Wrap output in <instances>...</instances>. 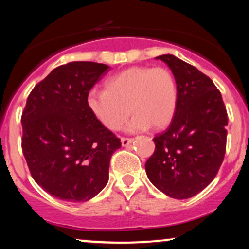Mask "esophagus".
<instances>
[{"mask_svg": "<svg viewBox=\"0 0 249 249\" xmlns=\"http://www.w3.org/2000/svg\"><path fill=\"white\" fill-rule=\"evenodd\" d=\"M132 142H134V139H132V138H127V137H122V138H121V145H122V146H128V145H130Z\"/></svg>", "mask_w": 249, "mask_h": 249, "instance_id": "1", "label": "esophagus"}]
</instances>
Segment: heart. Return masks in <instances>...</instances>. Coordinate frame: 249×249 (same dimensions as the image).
I'll return each mask as SVG.
<instances>
[{"instance_id": "1", "label": "heart", "mask_w": 249, "mask_h": 249, "mask_svg": "<svg viewBox=\"0 0 249 249\" xmlns=\"http://www.w3.org/2000/svg\"><path fill=\"white\" fill-rule=\"evenodd\" d=\"M105 90L93 89L88 105L108 130L122 128L130 114L128 130L161 129L169 124L178 103V87L165 67H131L108 78Z\"/></svg>"}]
</instances>
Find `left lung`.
<instances>
[{"label": "left lung", "mask_w": 249, "mask_h": 249, "mask_svg": "<svg viewBox=\"0 0 249 249\" xmlns=\"http://www.w3.org/2000/svg\"><path fill=\"white\" fill-rule=\"evenodd\" d=\"M168 64L178 87V103L166 130L153 138L155 151L145 164L149 181L172 198L185 199L210 185L222 164L228 114L210 77L171 54Z\"/></svg>", "instance_id": "8db88e82"}]
</instances>
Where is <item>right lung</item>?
Segmentation results:
<instances>
[{"instance_id":"obj_1","label":"right lung","mask_w":249,"mask_h":249,"mask_svg":"<svg viewBox=\"0 0 249 249\" xmlns=\"http://www.w3.org/2000/svg\"><path fill=\"white\" fill-rule=\"evenodd\" d=\"M108 69L86 61L63 64L27 98L22 153L34 180L56 198L87 202L107 186L111 156L121 142L91 112L88 94Z\"/></svg>"}]
</instances>
